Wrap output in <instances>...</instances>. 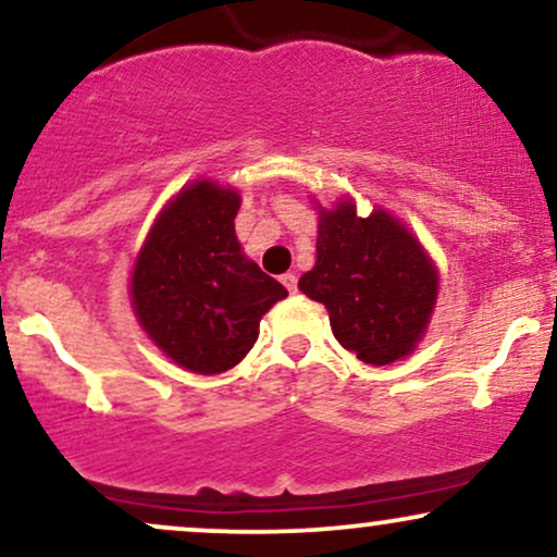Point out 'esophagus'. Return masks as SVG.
<instances>
[{"instance_id": "1", "label": "esophagus", "mask_w": 557, "mask_h": 557, "mask_svg": "<svg viewBox=\"0 0 557 557\" xmlns=\"http://www.w3.org/2000/svg\"><path fill=\"white\" fill-rule=\"evenodd\" d=\"M280 280H283V285L287 287V290L298 293V277H296V274L287 272V274H283V277H280Z\"/></svg>"}]
</instances>
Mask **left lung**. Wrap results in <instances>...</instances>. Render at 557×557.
<instances>
[{
	"label": "left lung",
	"mask_w": 557,
	"mask_h": 557,
	"mask_svg": "<svg viewBox=\"0 0 557 557\" xmlns=\"http://www.w3.org/2000/svg\"><path fill=\"white\" fill-rule=\"evenodd\" d=\"M330 311L337 343L363 363L386 366L412 352L438 293L420 244L386 212L358 218L352 205L321 212L317 267L298 283Z\"/></svg>",
	"instance_id": "8db88e82"
}]
</instances>
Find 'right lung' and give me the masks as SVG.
I'll list each match as a JSON object with an SVG mask.
<instances>
[{"mask_svg":"<svg viewBox=\"0 0 557 557\" xmlns=\"http://www.w3.org/2000/svg\"><path fill=\"white\" fill-rule=\"evenodd\" d=\"M233 189L197 181L165 207L132 272L134 313L156 345L194 373L244 360L259 319L287 296L240 253Z\"/></svg>","mask_w":557,"mask_h":557,"instance_id":"1","label":"right lung"}]
</instances>
